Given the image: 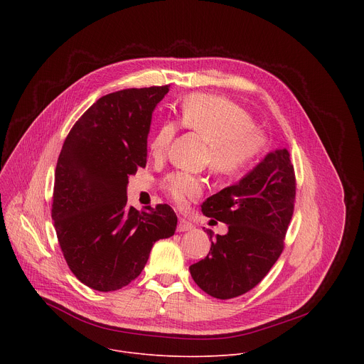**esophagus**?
<instances>
[{
    "label": "esophagus",
    "mask_w": 364,
    "mask_h": 364,
    "mask_svg": "<svg viewBox=\"0 0 364 364\" xmlns=\"http://www.w3.org/2000/svg\"><path fill=\"white\" fill-rule=\"evenodd\" d=\"M177 230L178 232H190L193 230V225L184 219H180L178 220V226H177Z\"/></svg>",
    "instance_id": "esophagus-1"
}]
</instances>
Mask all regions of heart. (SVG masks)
I'll list each match as a JSON object with an SVG mask.
<instances>
[{
	"mask_svg": "<svg viewBox=\"0 0 364 364\" xmlns=\"http://www.w3.org/2000/svg\"><path fill=\"white\" fill-rule=\"evenodd\" d=\"M180 124L207 141L205 161L220 176L243 174L267 146V136L255 128L252 115L220 96L194 93L186 97L180 108ZM176 134V122L160 124L149 142L154 157H163ZM164 190L176 203L184 204L201 194L203 181L188 173H173L166 177Z\"/></svg>",
	"mask_w": 364,
	"mask_h": 364,
	"instance_id": "heart-1",
	"label": "heart"
}]
</instances>
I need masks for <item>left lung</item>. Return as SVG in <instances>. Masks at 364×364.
<instances>
[{"label": "left lung", "mask_w": 364, "mask_h": 364, "mask_svg": "<svg viewBox=\"0 0 364 364\" xmlns=\"http://www.w3.org/2000/svg\"><path fill=\"white\" fill-rule=\"evenodd\" d=\"M295 174L287 148L275 149L233 186L210 196L201 212L228 225L210 252L190 267L194 282L219 299L239 296L261 282L284 249L294 213ZM212 222V220H210Z\"/></svg>", "instance_id": "left-lung-1"}]
</instances>
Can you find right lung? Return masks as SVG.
I'll return each instance as SVG.
<instances>
[{"mask_svg":"<svg viewBox=\"0 0 364 364\" xmlns=\"http://www.w3.org/2000/svg\"><path fill=\"white\" fill-rule=\"evenodd\" d=\"M168 85L102 96L79 118L62 146L51 219L75 277L109 292L144 269L152 245L174 235L168 204L138 212L127 205L128 178L146 164L152 112Z\"/></svg>","mask_w":364,"mask_h":364,"instance_id":"obj_1","label":"right lung"}]
</instances>
